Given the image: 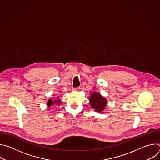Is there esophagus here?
<instances>
[{
  "mask_svg": "<svg viewBox=\"0 0 160 160\" xmlns=\"http://www.w3.org/2000/svg\"><path fill=\"white\" fill-rule=\"evenodd\" d=\"M80 89V87H74L72 88L73 91H79Z\"/></svg>",
  "mask_w": 160,
  "mask_h": 160,
  "instance_id": "esophagus-1",
  "label": "esophagus"
}]
</instances>
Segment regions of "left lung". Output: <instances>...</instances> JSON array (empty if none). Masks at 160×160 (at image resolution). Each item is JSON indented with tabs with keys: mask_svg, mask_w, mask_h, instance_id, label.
I'll return each mask as SVG.
<instances>
[{
	"mask_svg": "<svg viewBox=\"0 0 160 160\" xmlns=\"http://www.w3.org/2000/svg\"><path fill=\"white\" fill-rule=\"evenodd\" d=\"M89 101L92 108L99 112L102 111L107 104L106 99L98 92H94L91 94Z\"/></svg>",
	"mask_w": 160,
	"mask_h": 160,
	"instance_id": "obj_1",
	"label": "left lung"
}]
</instances>
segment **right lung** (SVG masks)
<instances>
[{"mask_svg": "<svg viewBox=\"0 0 160 160\" xmlns=\"http://www.w3.org/2000/svg\"><path fill=\"white\" fill-rule=\"evenodd\" d=\"M60 102H61V101L59 100V99H55V100H52V99H49V101H48V106L49 107H50V106H52L53 105H54V104H60Z\"/></svg>", "mask_w": 160, "mask_h": 160, "instance_id": "add662e5", "label": "right lung"}]
</instances>
